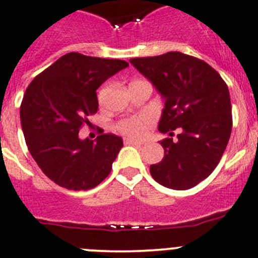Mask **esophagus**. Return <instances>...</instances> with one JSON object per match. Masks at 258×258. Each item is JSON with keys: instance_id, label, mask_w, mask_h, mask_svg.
Returning <instances> with one entry per match:
<instances>
[{"instance_id": "34e87169", "label": "esophagus", "mask_w": 258, "mask_h": 258, "mask_svg": "<svg viewBox=\"0 0 258 258\" xmlns=\"http://www.w3.org/2000/svg\"><path fill=\"white\" fill-rule=\"evenodd\" d=\"M123 142H124V144H126V145H135V146H141V145H144V142L137 141V140L128 139V137H126V139L123 140Z\"/></svg>"}]
</instances>
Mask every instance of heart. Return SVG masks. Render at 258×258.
<instances>
[{
  "mask_svg": "<svg viewBox=\"0 0 258 258\" xmlns=\"http://www.w3.org/2000/svg\"><path fill=\"white\" fill-rule=\"evenodd\" d=\"M152 124V117L150 114H139V116H132L128 118L121 119L116 124L117 130L123 135L135 139H141Z\"/></svg>",
  "mask_w": 258,
  "mask_h": 258,
  "instance_id": "1",
  "label": "heart"
}]
</instances>
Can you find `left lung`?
I'll list each match as a JSON object with an SVG mask.
<instances>
[{
  "mask_svg": "<svg viewBox=\"0 0 258 258\" xmlns=\"http://www.w3.org/2000/svg\"><path fill=\"white\" fill-rule=\"evenodd\" d=\"M130 62L164 98L159 131L172 136L180 130L176 141L167 137L160 142L165 155L150 166L151 176L174 190L196 186L213 172L231 137L228 87L209 64L180 51Z\"/></svg>",
  "mask_w": 258,
  "mask_h": 258,
  "instance_id": "1",
  "label": "left lung"
}]
</instances>
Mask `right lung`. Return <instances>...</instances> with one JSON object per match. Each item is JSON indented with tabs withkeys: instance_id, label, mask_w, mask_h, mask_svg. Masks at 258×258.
Instances as JSON below:
<instances>
[{
	"instance_id": "add662e5",
	"label": "right lung",
	"mask_w": 258,
	"mask_h": 258,
	"mask_svg": "<svg viewBox=\"0 0 258 258\" xmlns=\"http://www.w3.org/2000/svg\"><path fill=\"white\" fill-rule=\"evenodd\" d=\"M118 59L68 52L36 76L24 94L20 118L30 154L50 180L69 190H88L109 175L123 141L102 134L79 139L87 117L98 111L96 91L127 68Z\"/></svg>"
}]
</instances>
